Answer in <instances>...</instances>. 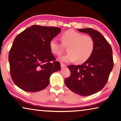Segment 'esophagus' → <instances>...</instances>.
<instances>
[{"instance_id": "esophagus-1", "label": "esophagus", "mask_w": 121, "mask_h": 121, "mask_svg": "<svg viewBox=\"0 0 121 121\" xmlns=\"http://www.w3.org/2000/svg\"><path fill=\"white\" fill-rule=\"evenodd\" d=\"M67 67L66 65H65V64H63V63H61V68H65V67Z\"/></svg>"}]
</instances>
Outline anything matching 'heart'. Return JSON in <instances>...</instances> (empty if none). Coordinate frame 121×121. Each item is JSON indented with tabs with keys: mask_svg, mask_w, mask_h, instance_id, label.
Instances as JSON below:
<instances>
[{
	"mask_svg": "<svg viewBox=\"0 0 121 121\" xmlns=\"http://www.w3.org/2000/svg\"><path fill=\"white\" fill-rule=\"evenodd\" d=\"M62 43L56 38L51 39L49 43L50 51L56 56H60L65 47H68V54L61 57L60 60L64 62H71L76 60L83 63L88 59L94 51L95 43L91 36L85 35L73 30H69L62 34Z\"/></svg>",
	"mask_w": 121,
	"mask_h": 121,
	"instance_id": "b5f03b06",
	"label": "heart"
}]
</instances>
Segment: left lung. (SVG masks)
I'll return each mask as SVG.
<instances>
[{"label": "left lung", "instance_id": "1", "mask_svg": "<svg viewBox=\"0 0 121 121\" xmlns=\"http://www.w3.org/2000/svg\"><path fill=\"white\" fill-rule=\"evenodd\" d=\"M78 30L93 39L94 51L82 65L68 66L71 74L65 83L73 93L87 96L97 93L106 85L114 65L113 52L110 44L97 30L89 28Z\"/></svg>", "mask_w": 121, "mask_h": 121}]
</instances>
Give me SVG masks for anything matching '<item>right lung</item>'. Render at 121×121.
Here are the masks:
<instances>
[{"mask_svg": "<svg viewBox=\"0 0 121 121\" xmlns=\"http://www.w3.org/2000/svg\"><path fill=\"white\" fill-rule=\"evenodd\" d=\"M61 30L34 25L15 38L8 60L11 77L19 88L28 92L40 91L49 85L51 74L60 71V63L55 61L49 43Z\"/></svg>", "mask_w": 121, "mask_h": 121, "instance_id": "obj_1", "label": "right lung"}]
</instances>
